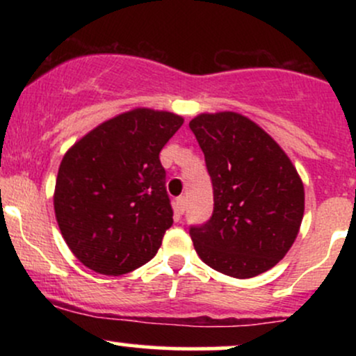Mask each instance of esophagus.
<instances>
[{
  "label": "esophagus",
  "mask_w": 356,
  "mask_h": 356,
  "mask_svg": "<svg viewBox=\"0 0 356 356\" xmlns=\"http://www.w3.org/2000/svg\"><path fill=\"white\" fill-rule=\"evenodd\" d=\"M175 211H177L179 214H184V211H186V197H184V195L175 199Z\"/></svg>",
  "instance_id": "34e87169"
}]
</instances>
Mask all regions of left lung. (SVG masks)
Masks as SVG:
<instances>
[{
	"label": "left lung",
	"instance_id": "8db88e82",
	"mask_svg": "<svg viewBox=\"0 0 356 356\" xmlns=\"http://www.w3.org/2000/svg\"><path fill=\"white\" fill-rule=\"evenodd\" d=\"M206 157L214 211L191 226L199 257L222 275L246 280L276 266L300 232L305 187L284 150L236 112L189 122Z\"/></svg>",
	"mask_w": 356,
	"mask_h": 356
}]
</instances>
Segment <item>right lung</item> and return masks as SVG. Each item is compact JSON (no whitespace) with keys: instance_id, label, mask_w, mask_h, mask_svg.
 I'll return each instance as SVG.
<instances>
[{"instance_id":"obj_1","label":"right lung","mask_w":356,"mask_h":356,"mask_svg":"<svg viewBox=\"0 0 356 356\" xmlns=\"http://www.w3.org/2000/svg\"><path fill=\"white\" fill-rule=\"evenodd\" d=\"M184 118L134 108L75 142L56 175V222L65 243L92 271L118 276L159 251L172 226L162 147Z\"/></svg>"}]
</instances>
